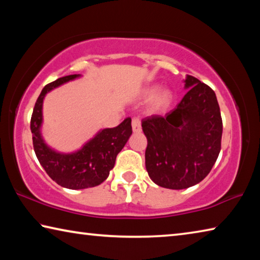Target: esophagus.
I'll return each mask as SVG.
<instances>
[{
	"label": "esophagus",
	"instance_id": "1",
	"mask_svg": "<svg viewBox=\"0 0 260 260\" xmlns=\"http://www.w3.org/2000/svg\"><path fill=\"white\" fill-rule=\"evenodd\" d=\"M132 127H133V132L134 133H140L141 132V120L139 117H134L133 119H132Z\"/></svg>",
	"mask_w": 260,
	"mask_h": 260
}]
</instances>
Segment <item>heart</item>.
<instances>
[{"instance_id": "heart-1", "label": "heart", "mask_w": 260, "mask_h": 260, "mask_svg": "<svg viewBox=\"0 0 260 260\" xmlns=\"http://www.w3.org/2000/svg\"><path fill=\"white\" fill-rule=\"evenodd\" d=\"M158 88L157 87H153V88H150V89L147 90V96L149 99L152 98L153 95H155L157 93ZM171 101H172V95H171L170 91H162V93L158 94L155 100H153V109L156 110H161V109H165L166 107H169V104L171 103Z\"/></svg>"}]
</instances>
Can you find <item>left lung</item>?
Segmentation results:
<instances>
[{"instance_id": "left-lung-1", "label": "left lung", "mask_w": 260, "mask_h": 260, "mask_svg": "<svg viewBox=\"0 0 260 260\" xmlns=\"http://www.w3.org/2000/svg\"><path fill=\"white\" fill-rule=\"evenodd\" d=\"M184 87L189 90L174 110L142 120L148 174L158 186L169 189L201 182L221 149L222 119L215 93L192 76H187Z\"/></svg>"}]
</instances>
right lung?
I'll return each instance as SVG.
<instances>
[{"instance_id": "1", "label": "right lung", "mask_w": 260, "mask_h": 260, "mask_svg": "<svg viewBox=\"0 0 260 260\" xmlns=\"http://www.w3.org/2000/svg\"><path fill=\"white\" fill-rule=\"evenodd\" d=\"M78 74H71L48 83L35 102L30 132L33 136V148L41 166L47 174L59 186L69 189H85L99 186L109 177L113 169L117 155L124 148L132 134V119L128 117L113 128L99 132L95 138L72 153H59L47 146L41 136L42 103L46 94L54 88L70 80Z\"/></svg>"}]
</instances>
